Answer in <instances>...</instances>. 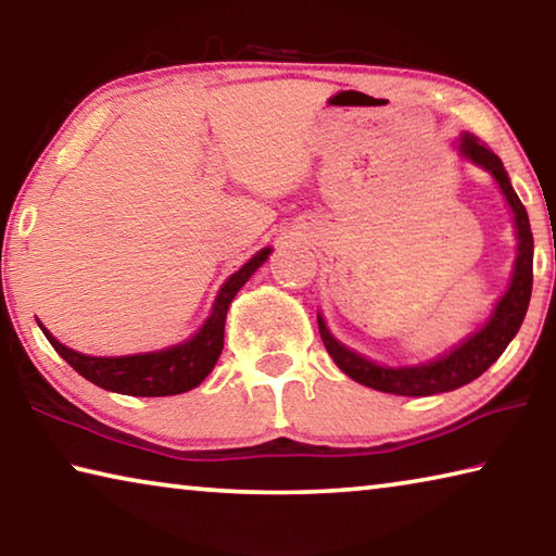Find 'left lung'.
I'll list each match as a JSON object with an SVG mask.
<instances>
[{"label": "left lung", "mask_w": 556, "mask_h": 556, "mask_svg": "<svg viewBox=\"0 0 556 556\" xmlns=\"http://www.w3.org/2000/svg\"><path fill=\"white\" fill-rule=\"evenodd\" d=\"M460 154L468 156L470 162L481 164L483 168L493 174V178L501 184V191L505 193L507 203L515 213V228H517V260L510 289L505 291V296L497 301L493 318L488 321L481 331L473 333L468 341L460 343L456 351L439 357L434 363L419 365V368H380L370 361H365L363 355L348 351L336 338L328 333L324 318L318 316V333L326 345L328 355L333 357V363L341 368L348 378L365 384V388L392 392V394H407V397H427V394L451 392L468 384L470 380L481 378V375L491 368V365L503 355L507 343L513 341L515 333L520 331L522 318L527 314L532 296V230L530 218L522 201L517 199L513 191L510 178H507L503 162L497 159L491 149L483 142H478L473 135L460 137Z\"/></svg>", "instance_id": "8db88e82"}]
</instances>
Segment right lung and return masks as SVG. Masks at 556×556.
I'll return each instance as SVG.
<instances>
[{
  "instance_id": "right-lung-1",
  "label": "right lung",
  "mask_w": 556,
  "mask_h": 556,
  "mask_svg": "<svg viewBox=\"0 0 556 556\" xmlns=\"http://www.w3.org/2000/svg\"><path fill=\"white\" fill-rule=\"evenodd\" d=\"M269 248L257 252L248 265H242L235 275L225 281L223 289L215 299L213 312L208 321L195 333L191 341L181 345L166 348L159 353H144V355H125V357H92L75 353L71 348L55 341V338L41 326L43 336L55 348L65 363L71 365L75 372L83 378L98 384L102 390L131 394V397H166V394H181L208 378L215 361L223 351V336H225V316H228V306L235 294L242 289L255 269L267 260Z\"/></svg>"
}]
</instances>
